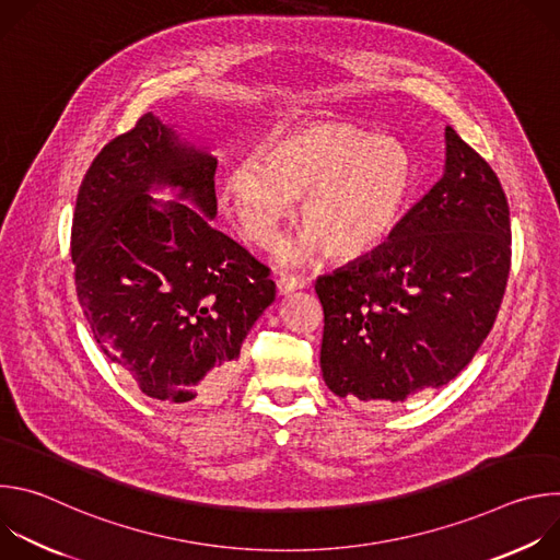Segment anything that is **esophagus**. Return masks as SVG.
<instances>
[{
  "label": "esophagus",
  "instance_id": "esophagus-1",
  "mask_svg": "<svg viewBox=\"0 0 560 560\" xmlns=\"http://www.w3.org/2000/svg\"><path fill=\"white\" fill-rule=\"evenodd\" d=\"M305 285H307V281L301 279V277H294V275H281V277L277 279V290H279V294H290V292H294V290H303Z\"/></svg>",
  "mask_w": 560,
  "mask_h": 560
}]
</instances>
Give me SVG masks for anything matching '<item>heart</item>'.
<instances>
[{
	"instance_id": "obj_1",
	"label": "heart",
	"mask_w": 560,
	"mask_h": 560,
	"mask_svg": "<svg viewBox=\"0 0 560 560\" xmlns=\"http://www.w3.org/2000/svg\"><path fill=\"white\" fill-rule=\"evenodd\" d=\"M415 188L401 145L341 121H314L277 132L259 159H244L225 177L223 206L248 244L270 250L301 203L305 230L292 261L318 250L350 261L378 248L401 223Z\"/></svg>"
}]
</instances>
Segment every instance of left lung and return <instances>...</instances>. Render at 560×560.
<instances>
[{"instance_id":"8db88e82","label":"left lung","mask_w":560,"mask_h":560,"mask_svg":"<svg viewBox=\"0 0 560 560\" xmlns=\"http://www.w3.org/2000/svg\"><path fill=\"white\" fill-rule=\"evenodd\" d=\"M445 175L370 255L318 277L322 372L357 401H406L450 383L490 335L512 264L497 173L445 128Z\"/></svg>"}]
</instances>
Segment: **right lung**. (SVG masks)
<instances>
[{
    "instance_id": "obj_1",
    "label": "right lung",
    "mask_w": 560,
    "mask_h": 560,
    "mask_svg": "<svg viewBox=\"0 0 560 560\" xmlns=\"http://www.w3.org/2000/svg\"><path fill=\"white\" fill-rule=\"evenodd\" d=\"M217 159L152 113L110 139L79 186L70 255L102 352L166 404H214L277 288L270 268L214 230ZM182 187L201 210L147 192Z\"/></svg>"
}]
</instances>
